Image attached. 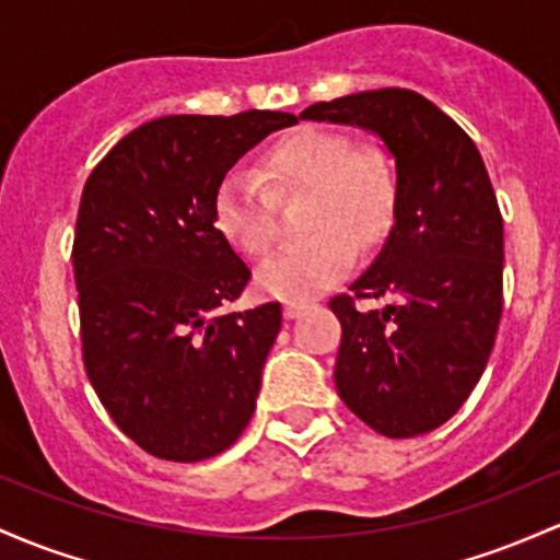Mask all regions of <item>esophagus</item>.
<instances>
[{
  "instance_id": "34e87169",
  "label": "esophagus",
  "mask_w": 560,
  "mask_h": 560,
  "mask_svg": "<svg viewBox=\"0 0 560 560\" xmlns=\"http://www.w3.org/2000/svg\"><path fill=\"white\" fill-rule=\"evenodd\" d=\"M303 311H305V305H300V303H287V305H284V316H287V318L303 316Z\"/></svg>"
}]
</instances>
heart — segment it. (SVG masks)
<instances>
[{
  "mask_svg": "<svg viewBox=\"0 0 560 560\" xmlns=\"http://www.w3.org/2000/svg\"><path fill=\"white\" fill-rule=\"evenodd\" d=\"M313 190L308 242L290 244L257 270V287L284 303H311L353 268L355 249L372 247L390 229L396 177L380 151H355L342 132L300 130L273 143L260 175L231 170L214 190L212 214L220 236L247 257H262L273 244V194Z\"/></svg>",
  "mask_w": 560,
  "mask_h": 560,
  "instance_id": "b5f03b06",
  "label": "heart"
}]
</instances>
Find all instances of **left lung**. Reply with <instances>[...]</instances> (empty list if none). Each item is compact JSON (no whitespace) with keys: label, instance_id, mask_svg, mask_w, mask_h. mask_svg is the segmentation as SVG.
Masks as SVG:
<instances>
[{"label":"left lung","instance_id":"1","mask_svg":"<svg viewBox=\"0 0 560 560\" xmlns=\"http://www.w3.org/2000/svg\"><path fill=\"white\" fill-rule=\"evenodd\" d=\"M300 119L377 135L396 164V207L383 249L350 284L390 298L342 324L335 385L359 420L411 439L444 425L481 380L502 313V214L476 143L428 97L388 88L305 108Z\"/></svg>","mask_w":560,"mask_h":560}]
</instances>
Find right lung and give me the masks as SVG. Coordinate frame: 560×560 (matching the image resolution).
Returning <instances> with one entry per match:
<instances>
[{
    "label": "right lung",
    "instance_id": "add662e5",
    "mask_svg": "<svg viewBox=\"0 0 560 560\" xmlns=\"http://www.w3.org/2000/svg\"><path fill=\"white\" fill-rule=\"evenodd\" d=\"M281 110L162 116L92 170L73 236L84 370L110 420L172 463L225 452L255 411L281 305L223 308L249 268L214 225L220 180Z\"/></svg>",
    "mask_w": 560,
    "mask_h": 560
}]
</instances>
